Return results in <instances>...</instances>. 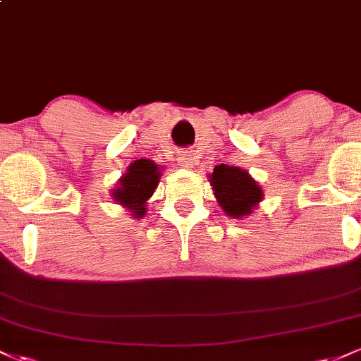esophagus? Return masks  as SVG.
<instances>
[{"label": "esophagus", "mask_w": 361, "mask_h": 361, "mask_svg": "<svg viewBox=\"0 0 361 361\" xmlns=\"http://www.w3.org/2000/svg\"><path fill=\"white\" fill-rule=\"evenodd\" d=\"M193 161H195V157L192 154H181L180 157H178V163H180V166H183L186 169L193 168Z\"/></svg>", "instance_id": "34e87169"}]
</instances>
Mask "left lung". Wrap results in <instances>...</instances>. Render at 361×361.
I'll use <instances>...</instances> for the list:
<instances>
[{
    "label": "left lung",
    "instance_id": "1",
    "mask_svg": "<svg viewBox=\"0 0 361 361\" xmlns=\"http://www.w3.org/2000/svg\"><path fill=\"white\" fill-rule=\"evenodd\" d=\"M209 181L219 207L227 217L243 219L251 215L264 197L258 181L246 169L238 166L219 164L209 175Z\"/></svg>",
    "mask_w": 361,
    "mask_h": 361
}]
</instances>
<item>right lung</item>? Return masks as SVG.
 I'll list each match as a JSON object with an SVG mask.
<instances>
[{
    "label": "right lung",
    "mask_w": 361,
    "mask_h": 361,
    "mask_svg": "<svg viewBox=\"0 0 361 361\" xmlns=\"http://www.w3.org/2000/svg\"><path fill=\"white\" fill-rule=\"evenodd\" d=\"M161 168L152 159H137L118 178L117 186L110 192L115 204L130 212L132 219L146 215V204L159 185Z\"/></svg>",
    "instance_id": "obj_1"
}]
</instances>
